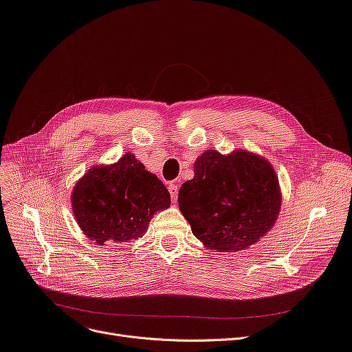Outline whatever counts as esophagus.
Here are the masks:
<instances>
[{
    "instance_id": "34e87169",
    "label": "esophagus",
    "mask_w": 352,
    "mask_h": 352,
    "mask_svg": "<svg viewBox=\"0 0 352 352\" xmlns=\"http://www.w3.org/2000/svg\"><path fill=\"white\" fill-rule=\"evenodd\" d=\"M168 191H170L173 202H177V198H178V186H177V184H170Z\"/></svg>"
}]
</instances>
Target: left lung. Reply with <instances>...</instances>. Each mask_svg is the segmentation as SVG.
<instances>
[{"mask_svg": "<svg viewBox=\"0 0 352 352\" xmlns=\"http://www.w3.org/2000/svg\"><path fill=\"white\" fill-rule=\"evenodd\" d=\"M194 178L184 182L178 206L192 234L210 250L243 251L275 224L281 210L278 177L256 154L202 153Z\"/></svg>", "mask_w": 352, "mask_h": 352, "instance_id": "8db88e82", "label": "left lung"}]
</instances>
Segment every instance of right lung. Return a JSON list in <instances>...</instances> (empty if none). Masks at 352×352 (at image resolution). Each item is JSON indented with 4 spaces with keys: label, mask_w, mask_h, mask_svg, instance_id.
<instances>
[{
    "label": "right lung",
    "mask_w": 352,
    "mask_h": 352,
    "mask_svg": "<svg viewBox=\"0 0 352 352\" xmlns=\"http://www.w3.org/2000/svg\"><path fill=\"white\" fill-rule=\"evenodd\" d=\"M170 204L161 179L129 153L116 164L92 166L71 195L77 224L100 245L141 238L154 214Z\"/></svg>",
    "instance_id": "add662e5"
}]
</instances>
